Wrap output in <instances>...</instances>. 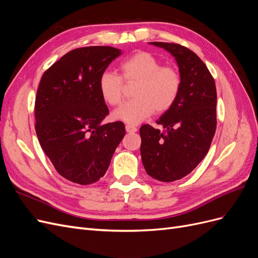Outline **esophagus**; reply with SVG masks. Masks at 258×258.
Wrapping results in <instances>:
<instances>
[{"instance_id": "1", "label": "esophagus", "mask_w": 258, "mask_h": 258, "mask_svg": "<svg viewBox=\"0 0 258 258\" xmlns=\"http://www.w3.org/2000/svg\"><path fill=\"white\" fill-rule=\"evenodd\" d=\"M126 131L127 132H137L138 128L135 126H131V124H126Z\"/></svg>"}]
</instances>
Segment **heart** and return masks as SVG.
Wrapping results in <instances>:
<instances>
[{
	"mask_svg": "<svg viewBox=\"0 0 258 258\" xmlns=\"http://www.w3.org/2000/svg\"><path fill=\"white\" fill-rule=\"evenodd\" d=\"M119 70L121 76L104 71L99 77V92L104 102L115 106L122 99L123 82L137 83L134 100L123 103L112 113L113 119L137 124L154 111L163 113L173 105L182 88V77L174 67L162 66L154 54L140 51L124 59Z\"/></svg>",
	"mask_w": 258,
	"mask_h": 258,
	"instance_id": "obj_1",
	"label": "heart"
}]
</instances>
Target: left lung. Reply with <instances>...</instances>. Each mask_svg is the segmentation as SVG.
<instances>
[{
  "mask_svg": "<svg viewBox=\"0 0 258 258\" xmlns=\"http://www.w3.org/2000/svg\"><path fill=\"white\" fill-rule=\"evenodd\" d=\"M175 58L182 88L173 105L156 121L140 128L141 157L146 173L160 182L189 174L208 154L216 130V87L205 62L175 43L152 42Z\"/></svg>",
  "mask_w": 258,
  "mask_h": 258,
  "instance_id": "left-lung-1",
  "label": "left lung"
}]
</instances>
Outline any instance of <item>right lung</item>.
<instances>
[{"label":"right lung","mask_w":258,"mask_h":258,"mask_svg":"<svg viewBox=\"0 0 258 258\" xmlns=\"http://www.w3.org/2000/svg\"><path fill=\"white\" fill-rule=\"evenodd\" d=\"M121 50L89 46L66 53L44 72L35 98V131L57 172L89 185L102 177L126 129L121 121L101 123L108 108L99 77Z\"/></svg>","instance_id":"1"}]
</instances>
